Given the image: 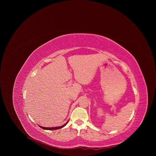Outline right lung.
<instances>
[{
    "mask_svg": "<svg viewBox=\"0 0 156 156\" xmlns=\"http://www.w3.org/2000/svg\"><path fill=\"white\" fill-rule=\"evenodd\" d=\"M68 122V121H67V122H66L65 124H64L63 126H59V127H42V126H40L41 129H44V130H57V129H61V128H62V127H65V126L67 125Z\"/></svg>",
    "mask_w": 156,
    "mask_h": 156,
    "instance_id": "1",
    "label": "right lung"
}]
</instances>
